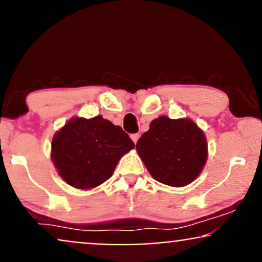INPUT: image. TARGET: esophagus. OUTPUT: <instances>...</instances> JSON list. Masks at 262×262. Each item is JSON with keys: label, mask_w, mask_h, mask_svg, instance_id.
I'll use <instances>...</instances> for the list:
<instances>
[{"label": "esophagus", "mask_w": 262, "mask_h": 262, "mask_svg": "<svg viewBox=\"0 0 262 262\" xmlns=\"http://www.w3.org/2000/svg\"><path fill=\"white\" fill-rule=\"evenodd\" d=\"M131 138H132V141H134L135 143H137L138 138H140V135H138V134H132L131 135Z\"/></svg>", "instance_id": "esophagus-1"}]
</instances>
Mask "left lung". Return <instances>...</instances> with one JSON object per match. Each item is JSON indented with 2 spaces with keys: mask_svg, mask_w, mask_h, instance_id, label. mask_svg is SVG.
<instances>
[{
  "mask_svg": "<svg viewBox=\"0 0 262 262\" xmlns=\"http://www.w3.org/2000/svg\"><path fill=\"white\" fill-rule=\"evenodd\" d=\"M136 149L150 175L169 186L191 183L207 159L204 132L189 119H155L137 141Z\"/></svg>",
  "mask_w": 262,
  "mask_h": 262,
  "instance_id": "obj_1",
  "label": "left lung"
}]
</instances>
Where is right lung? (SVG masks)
<instances>
[{"mask_svg":"<svg viewBox=\"0 0 262 262\" xmlns=\"http://www.w3.org/2000/svg\"><path fill=\"white\" fill-rule=\"evenodd\" d=\"M51 147L60 177L76 189H92L112 177L135 143L120 126L99 115L70 120L52 138Z\"/></svg>","mask_w":262,"mask_h":262,"instance_id":"add662e5","label":"right lung"}]
</instances>
